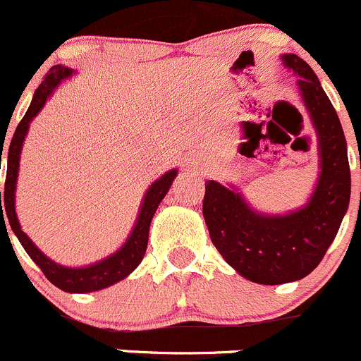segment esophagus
<instances>
[{"label": "esophagus", "instance_id": "1", "mask_svg": "<svg viewBox=\"0 0 361 361\" xmlns=\"http://www.w3.org/2000/svg\"><path fill=\"white\" fill-rule=\"evenodd\" d=\"M192 164H193V166H199V161H193Z\"/></svg>", "mask_w": 361, "mask_h": 361}]
</instances>
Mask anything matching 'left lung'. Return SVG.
I'll return each instance as SVG.
<instances>
[{"label": "left lung", "instance_id": "obj_1", "mask_svg": "<svg viewBox=\"0 0 361 361\" xmlns=\"http://www.w3.org/2000/svg\"><path fill=\"white\" fill-rule=\"evenodd\" d=\"M283 63L298 86L318 135L322 173L302 209L286 216L254 212L238 193L218 181L206 183L202 214L223 259L245 279L264 286L294 282L320 264L350 206L351 173L346 138L336 109L313 69L294 53Z\"/></svg>", "mask_w": 361, "mask_h": 361}]
</instances>
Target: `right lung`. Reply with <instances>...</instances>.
I'll list each match as a JSON object with an SVG mask.
<instances>
[{
  "instance_id": "add662e5",
  "label": "right lung",
  "mask_w": 361,
  "mask_h": 361,
  "mask_svg": "<svg viewBox=\"0 0 361 361\" xmlns=\"http://www.w3.org/2000/svg\"><path fill=\"white\" fill-rule=\"evenodd\" d=\"M71 74L72 71L62 66H53L51 69L48 71L43 82H41L39 88L34 93V98L32 102H30L27 112L22 117L17 130L13 133V138H11L8 149V161H6L5 193L1 195L0 192V223L3 225V223L6 221V218H8L11 230H13V233L17 235V238L20 240L22 247L25 249V252L29 254L30 259L41 268V271L44 273V276L50 280L53 286L66 292H93L105 289V287L119 282V280H123L124 276L130 275V273L142 263L143 256H145L147 244H149L150 221L152 218H154L157 206L161 204V200L164 199L166 193H168L171 183H173V180L176 178V171L173 169L169 171V173H166L161 180L155 181V183L149 188L145 200H143L142 211H140L138 221H136L135 228H133L131 237L128 238L126 244L117 250L116 254H112L111 257L86 268H66L53 263L51 259H48V257L32 244V240H30L27 235L20 230L17 214H15V183H17L18 159H20L22 143H24L25 135H27L29 123L32 121V117L41 111L44 102H47L48 97L51 94L53 88H55L63 78H67V75ZM1 202H4L3 207L1 206Z\"/></svg>"
}]
</instances>
